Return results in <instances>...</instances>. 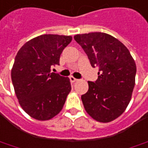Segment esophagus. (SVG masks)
I'll return each mask as SVG.
<instances>
[{"label":"esophagus","instance_id":"obj_1","mask_svg":"<svg viewBox=\"0 0 148 148\" xmlns=\"http://www.w3.org/2000/svg\"><path fill=\"white\" fill-rule=\"evenodd\" d=\"M70 82H77V81H78V79H77V78H74L73 76H71V77H70Z\"/></svg>","mask_w":148,"mask_h":148}]
</instances>
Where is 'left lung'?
Masks as SVG:
<instances>
[{"label": "left lung", "instance_id": "8db88e82", "mask_svg": "<svg viewBox=\"0 0 148 148\" xmlns=\"http://www.w3.org/2000/svg\"><path fill=\"white\" fill-rule=\"evenodd\" d=\"M92 67H99L98 78L88 81L81 96L85 110L99 122L121 116L128 106L135 84L136 65L128 49L113 36L102 32L74 36Z\"/></svg>", "mask_w": 148, "mask_h": 148}]
</instances>
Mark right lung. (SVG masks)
I'll use <instances>...</instances> for the list:
<instances>
[{"mask_svg": "<svg viewBox=\"0 0 148 148\" xmlns=\"http://www.w3.org/2000/svg\"><path fill=\"white\" fill-rule=\"evenodd\" d=\"M71 40L70 36L42 35L27 42L15 57L11 70L15 94L23 109L36 120L57 115L71 91L69 78L51 73Z\"/></svg>", "mask_w": 148, "mask_h": 148, "instance_id": "add662e5", "label": "right lung"}]
</instances>
